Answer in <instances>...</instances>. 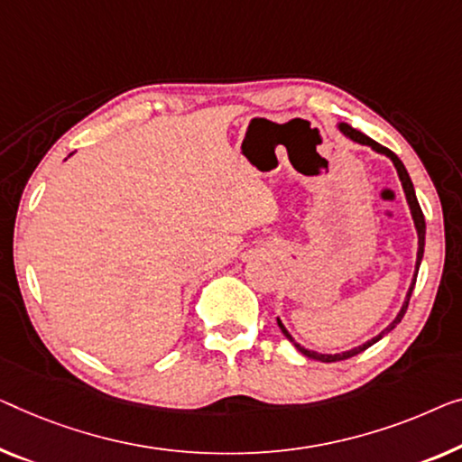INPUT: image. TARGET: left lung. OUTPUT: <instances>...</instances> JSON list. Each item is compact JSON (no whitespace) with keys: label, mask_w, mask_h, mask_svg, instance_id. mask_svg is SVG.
Listing matches in <instances>:
<instances>
[{"label":"left lung","mask_w":462,"mask_h":462,"mask_svg":"<svg viewBox=\"0 0 462 462\" xmlns=\"http://www.w3.org/2000/svg\"><path fill=\"white\" fill-rule=\"evenodd\" d=\"M338 130H340V133H342L344 136H346V139L355 141V143H359V144H367V147H371V149L375 151V153L385 155L392 163H394L396 174H398V178H401V184H402L404 197H407V203H409V209H411L412 224H415V230H417V261H415V272H412L411 286H409V291H407V297H404V302H402L401 311L396 313V318L392 319L390 326H385L380 334L374 336V338L367 340V342H363L361 346H355V348L344 350V353H336V355L318 353V350H309V348H305V346H300V344L292 338V334L288 332L284 323H282V319L278 318V326H280V329H282V334H284L286 338L294 344V348H297L299 353H302L305 356H309V359H315V361H321V363H336V361H344V359H350V356H355V355L363 353V350H367L369 346H374V344H375L377 340H382L385 334H390L392 329H394V328L398 326V323L402 321L404 313H407V307H409V300H411L412 288H415L417 273H419V265H421V261H423V249H425V217H423V211H421V208H419V201H417V195H415V187H412L411 176H409L407 168H404V163H402L401 160H398V155H396V153H392L390 149H385V147H382L380 143H375L374 139H369L367 134H363L361 130L353 128V126H350V124H346V122H340V124H338Z\"/></svg>","instance_id":"obj_1"}]
</instances>
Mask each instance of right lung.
I'll list each match as a JSON object with an SVG mask.
<instances>
[{
    "instance_id": "obj_1",
    "label": "right lung",
    "mask_w": 462,
    "mask_h": 462,
    "mask_svg": "<svg viewBox=\"0 0 462 462\" xmlns=\"http://www.w3.org/2000/svg\"><path fill=\"white\" fill-rule=\"evenodd\" d=\"M70 155H72V153H70ZM70 155H68V157H70Z\"/></svg>"
}]
</instances>
